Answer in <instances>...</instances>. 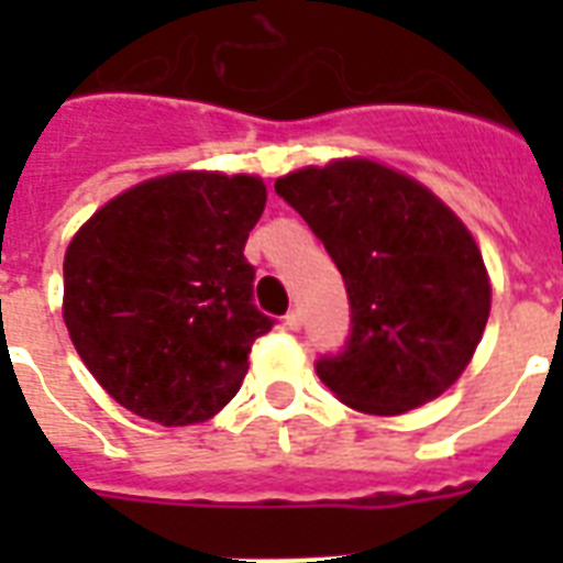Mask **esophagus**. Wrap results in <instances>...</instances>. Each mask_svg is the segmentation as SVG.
<instances>
[{"label": "esophagus", "instance_id": "obj_1", "mask_svg": "<svg viewBox=\"0 0 563 563\" xmlns=\"http://www.w3.org/2000/svg\"><path fill=\"white\" fill-rule=\"evenodd\" d=\"M300 324H303V316H300V309H291L289 316H286V327H289V330H300Z\"/></svg>", "mask_w": 563, "mask_h": 563}]
</instances>
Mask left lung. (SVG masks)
I'll use <instances>...</instances> for the list:
<instances>
[{
  "instance_id": "left-lung-1",
  "label": "left lung",
  "mask_w": 563,
  "mask_h": 563,
  "mask_svg": "<svg viewBox=\"0 0 563 563\" xmlns=\"http://www.w3.org/2000/svg\"><path fill=\"white\" fill-rule=\"evenodd\" d=\"M274 192L324 242L351 300V335L316 360L353 409L400 415L459 379L490 312V283L453 210L400 172L335 161L291 172Z\"/></svg>"
}]
</instances>
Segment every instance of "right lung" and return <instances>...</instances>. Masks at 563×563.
Instances as JSON below:
<instances>
[{"mask_svg": "<svg viewBox=\"0 0 563 563\" xmlns=\"http://www.w3.org/2000/svg\"><path fill=\"white\" fill-rule=\"evenodd\" d=\"M263 210L260 178L178 172L128 189L75 233L64 321L113 400L163 427L233 400L251 344L274 327L245 260Z\"/></svg>", "mask_w": 563, "mask_h": 563, "instance_id": "obj_1", "label": "right lung"}]
</instances>
